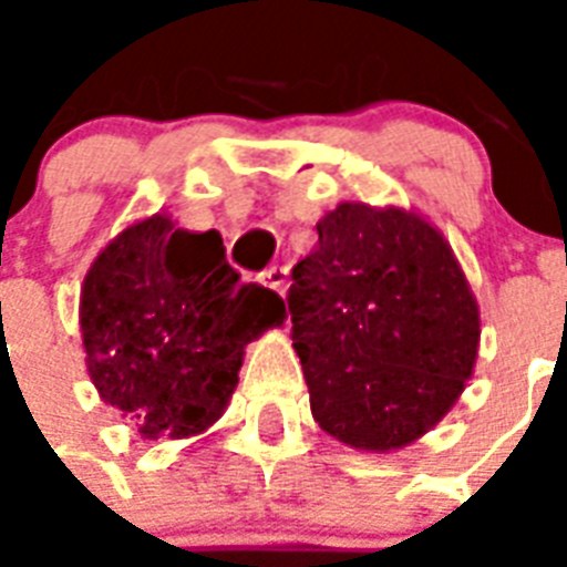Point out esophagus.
<instances>
[{
	"label": "esophagus",
	"mask_w": 567,
	"mask_h": 567,
	"mask_svg": "<svg viewBox=\"0 0 567 567\" xmlns=\"http://www.w3.org/2000/svg\"><path fill=\"white\" fill-rule=\"evenodd\" d=\"M261 285H267L276 293H285V288H288V267H267L265 274H261Z\"/></svg>",
	"instance_id": "1"
}]
</instances>
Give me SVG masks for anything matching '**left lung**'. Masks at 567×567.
I'll list each match as a JSON object with an SVG mask.
<instances>
[{
	"instance_id": "left-lung-1",
	"label": "left lung",
	"mask_w": 567,
	"mask_h": 567,
	"mask_svg": "<svg viewBox=\"0 0 567 567\" xmlns=\"http://www.w3.org/2000/svg\"><path fill=\"white\" fill-rule=\"evenodd\" d=\"M311 414L359 450H396L435 426L471 379L480 309L453 249L400 208L341 203L288 288Z\"/></svg>"
}]
</instances>
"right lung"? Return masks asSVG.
<instances>
[{"mask_svg":"<svg viewBox=\"0 0 567 567\" xmlns=\"http://www.w3.org/2000/svg\"><path fill=\"white\" fill-rule=\"evenodd\" d=\"M282 318L279 293L240 285L217 231L176 229L162 214L120 231L82 288L93 385L144 439H182L217 421L244 347Z\"/></svg>","mask_w":567,"mask_h":567,"instance_id":"1","label":"right lung"}]
</instances>
